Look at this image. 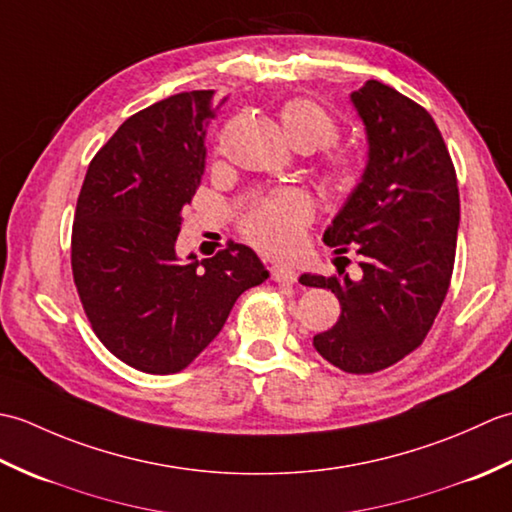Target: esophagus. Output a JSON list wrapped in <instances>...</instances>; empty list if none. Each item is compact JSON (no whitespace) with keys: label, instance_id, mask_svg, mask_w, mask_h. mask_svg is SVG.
<instances>
[{"label":"esophagus","instance_id":"1","mask_svg":"<svg viewBox=\"0 0 512 512\" xmlns=\"http://www.w3.org/2000/svg\"><path fill=\"white\" fill-rule=\"evenodd\" d=\"M270 279L277 281V284H295L297 281V270L290 266H273L270 268Z\"/></svg>","mask_w":512,"mask_h":512}]
</instances>
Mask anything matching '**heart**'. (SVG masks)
I'll return each mask as SVG.
<instances>
[{
  "instance_id": "b5f03b06",
  "label": "heart",
  "mask_w": 512,
  "mask_h": 512,
  "mask_svg": "<svg viewBox=\"0 0 512 512\" xmlns=\"http://www.w3.org/2000/svg\"><path fill=\"white\" fill-rule=\"evenodd\" d=\"M281 127L301 151H319L341 136L336 118L310 99H292L279 112ZM361 176L358 160L345 151L328 156V180L334 189H350ZM312 222V202L306 193L288 189L250 206L239 222V231L266 255H288L295 250L306 226Z\"/></svg>"
}]
</instances>
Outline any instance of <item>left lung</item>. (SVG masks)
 I'll list each match as a JSON object with an SVG mask.
<instances>
[{
  "label": "left lung",
  "mask_w": 512,
  "mask_h": 512,
  "mask_svg": "<svg viewBox=\"0 0 512 512\" xmlns=\"http://www.w3.org/2000/svg\"><path fill=\"white\" fill-rule=\"evenodd\" d=\"M369 158L323 242L361 255L363 277L301 275L328 288L341 317L314 350L347 374H374L424 341L449 292L460 226L455 167L431 114L380 81L352 92Z\"/></svg>",
  "instance_id": "left-lung-1"
}]
</instances>
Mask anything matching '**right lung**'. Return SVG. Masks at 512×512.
Segmentation results:
<instances>
[{
	"label": "right lung",
	"mask_w": 512,
	"mask_h": 512,
	"mask_svg": "<svg viewBox=\"0 0 512 512\" xmlns=\"http://www.w3.org/2000/svg\"><path fill=\"white\" fill-rule=\"evenodd\" d=\"M213 90L129 116L90 162L72 226V275L92 330L116 358L176 374L209 345L244 290L268 279L253 248L176 255L182 209L204 173Z\"/></svg>",
	"instance_id": "right-lung-1"
}]
</instances>
